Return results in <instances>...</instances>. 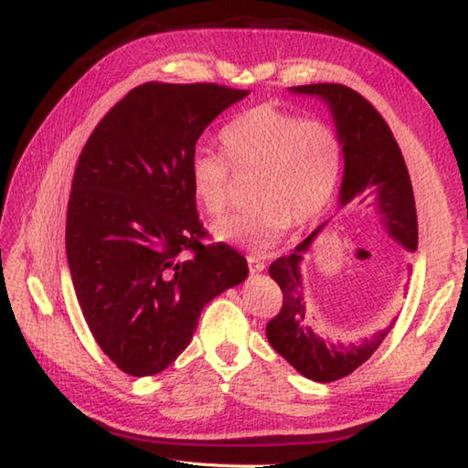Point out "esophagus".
I'll use <instances>...</instances> for the list:
<instances>
[{
  "instance_id": "1",
  "label": "esophagus",
  "mask_w": 468,
  "mask_h": 468,
  "mask_svg": "<svg viewBox=\"0 0 468 468\" xmlns=\"http://www.w3.org/2000/svg\"><path fill=\"white\" fill-rule=\"evenodd\" d=\"M248 264H250V272H251V274L262 272L264 268H266L264 258H258V256H250V258H248Z\"/></svg>"
}]
</instances>
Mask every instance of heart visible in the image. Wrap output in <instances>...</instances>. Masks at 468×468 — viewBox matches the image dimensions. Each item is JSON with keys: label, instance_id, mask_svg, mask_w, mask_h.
<instances>
[{"label": "heart", "instance_id": "b5f03b06", "mask_svg": "<svg viewBox=\"0 0 468 468\" xmlns=\"http://www.w3.org/2000/svg\"><path fill=\"white\" fill-rule=\"evenodd\" d=\"M223 153L235 173L258 171L251 202L256 208L212 227L218 241L264 253L292 225L318 218L336 192L343 171L338 133L320 120H299L272 105L245 111L220 132ZM189 187L210 217L231 204V171L212 150L189 158Z\"/></svg>", "mask_w": 468, "mask_h": 468}]
</instances>
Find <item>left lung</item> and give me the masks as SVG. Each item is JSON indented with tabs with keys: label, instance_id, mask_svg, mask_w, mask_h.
<instances>
[{
	"label": "left lung",
	"instance_id": "left-lung-1",
	"mask_svg": "<svg viewBox=\"0 0 468 468\" xmlns=\"http://www.w3.org/2000/svg\"><path fill=\"white\" fill-rule=\"evenodd\" d=\"M291 92L322 99L335 117L345 156L338 204H363L371 197L386 233L405 250L415 251L419 233L413 186L405 158L384 117L367 99L345 84L292 86ZM324 227L326 223L305 237L295 251L274 260L268 268L282 291V305L266 326L268 343L274 351L282 355L301 376L322 384L353 374L376 353L394 326L392 320L390 326L376 332L374 336L348 345L338 340L335 343L315 326V318L305 305L299 266L303 262V253L310 251Z\"/></svg>",
	"mask_w": 468,
	"mask_h": 468
}]
</instances>
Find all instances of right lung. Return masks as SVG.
Masks as SVG:
<instances>
[{
	"instance_id": "obj_1",
	"label": "right lung",
	"mask_w": 468,
	"mask_h": 468,
	"mask_svg": "<svg viewBox=\"0 0 468 468\" xmlns=\"http://www.w3.org/2000/svg\"><path fill=\"white\" fill-rule=\"evenodd\" d=\"M248 90L146 82L102 117L78 158L66 251L102 353L133 378L167 369L208 301L248 279V260L206 231L189 158L212 120Z\"/></svg>"
}]
</instances>
